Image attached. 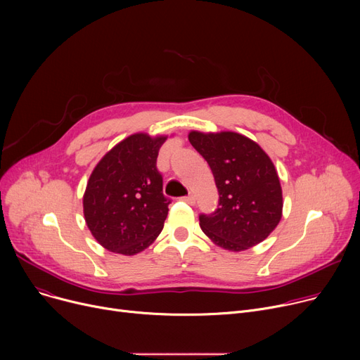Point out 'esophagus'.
I'll return each mask as SVG.
<instances>
[{
  "instance_id": "esophagus-1",
  "label": "esophagus",
  "mask_w": 360,
  "mask_h": 360,
  "mask_svg": "<svg viewBox=\"0 0 360 360\" xmlns=\"http://www.w3.org/2000/svg\"><path fill=\"white\" fill-rule=\"evenodd\" d=\"M184 200H185L188 204H191V205L195 204V195H194V194H190L188 197H185Z\"/></svg>"
}]
</instances>
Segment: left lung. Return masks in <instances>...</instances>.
<instances>
[{
  "mask_svg": "<svg viewBox=\"0 0 360 360\" xmlns=\"http://www.w3.org/2000/svg\"><path fill=\"white\" fill-rule=\"evenodd\" d=\"M188 140L209 163L219 191L217 209L200 216V228L223 250L255 247L277 228L283 212L271 159L255 141L233 131H191Z\"/></svg>",
  "mask_w": 360,
  "mask_h": 360,
  "instance_id": "8db88e82",
  "label": "left lung"
}]
</instances>
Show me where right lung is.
Here are the masks:
<instances>
[{"mask_svg": "<svg viewBox=\"0 0 360 360\" xmlns=\"http://www.w3.org/2000/svg\"><path fill=\"white\" fill-rule=\"evenodd\" d=\"M167 136L137 132L99 160L83 195L89 231L110 252L136 255L148 248L163 229L170 200L156 167Z\"/></svg>", "mask_w": 360, "mask_h": 360, "instance_id": "right-lung-1", "label": "right lung"}]
</instances>
